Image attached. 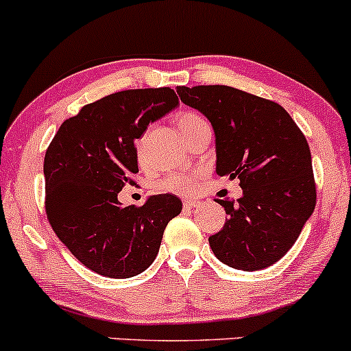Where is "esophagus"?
<instances>
[{
  "instance_id": "esophagus-1",
  "label": "esophagus",
  "mask_w": 351,
  "mask_h": 351,
  "mask_svg": "<svg viewBox=\"0 0 351 351\" xmlns=\"http://www.w3.org/2000/svg\"><path fill=\"white\" fill-rule=\"evenodd\" d=\"M197 207H200V200L184 199V208H189V210H191V208H197Z\"/></svg>"
}]
</instances>
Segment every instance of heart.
Instances as JSON below:
<instances>
[{
  "instance_id": "1",
  "label": "heart",
  "mask_w": 351,
  "mask_h": 351,
  "mask_svg": "<svg viewBox=\"0 0 351 351\" xmlns=\"http://www.w3.org/2000/svg\"><path fill=\"white\" fill-rule=\"evenodd\" d=\"M207 125L206 121L194 112H182L176 117V128L184 139H189L200 128ZM199 172H169L157 180V189L167 192H189L195 187Z\"/></svg>"
}]
</instances>
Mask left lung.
<instances>
[{
  "label": "left lung",
  "mask_w": 351,
  "mask_h": 351,
  "mask_svg": "<svg viewBox=\"0 0 351 351\" xmlns=\"http://www.w3.org/2000/svg\"><path fill=\"white\" fill-rule=\"evenodd\" d=\"M180 101L207 117L215 134V172L240 179L237 202L217 200L228 219L208 239L215 257L237 270L278 262L313 214L308 143L277 102L230 86L177 88Z\"/></svg>",
  "instance_id": "left-lung-1"
}]
</instances>
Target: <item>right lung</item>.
<instances>
[{"label": "right lung", "mask_w": 351, "mask_h": 351, "mask_svg": "<svg viewBox=\"0 0 351 351\" xmlns=\"http://www.w3.org/2000/svg\"><path fill=\"white\" fill-rule=\"evenodd\" d=\"M179 104L174 89H131L84 106L61 124L45 156L46 214L82 265L129 278L154 262L169 220L182 210L174 194L144 206L117 200L137 174L136 139Z\"/></svg>", "instance_id": "add662e5"}]
</instances>
